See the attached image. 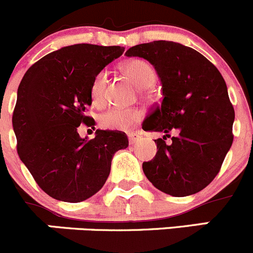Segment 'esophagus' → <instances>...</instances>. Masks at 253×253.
Listing matches in <instances>:
<instances>
[{"label": "esophagus", "instance_id": "1", "mask_svg": "<svg viewBox=\"0 0 253 253\" xmlns=\"http://www.w3.org/2000/svg\"><path fill=\"white\" fill-rule=\"evenodd\" d=\"M127 136H129L130 145L136 144L137 141H140V140H141V136H140V134H137V132H130V134H127Z\"/></svg>", "mask_w": 253, "mask_h": 253}]
</instances>
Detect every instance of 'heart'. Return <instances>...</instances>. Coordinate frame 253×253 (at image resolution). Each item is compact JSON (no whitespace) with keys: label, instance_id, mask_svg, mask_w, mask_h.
I'll return each instance as SVG.
<instances>
[{"label":"heart","instance_id":"1","mask_svg":"<svg viewBox=\"0 0 253 253\" xmlns=\"http://www.w3.org/2000/svg\"><path fill=\"white\" fill-rule=\"evenodd\" d=\"M123 70L135 84L141 88L152 86L156 80V72L147 61L141 59H131L124 62ZM108 81L107 71H99L91 84V99L96 106H103L106 102V87ZM145 112L140 108H123L114 107L99 117V124L104 129L127 130L144 118Z\"/></svg>","mask_w":253,"mask_h":253}]
</instances>
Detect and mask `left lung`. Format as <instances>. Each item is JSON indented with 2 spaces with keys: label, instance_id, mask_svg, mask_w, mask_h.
<instances>
[{
  "label": "left lung",
  "instance_id": "1",
  "mask_svg": "<svg viewBox=\"0 0 253 253\" xmlns=\"http://www.w3.org/2000/svg\"><path fill=\"white\" fill-rule=\"evenodd\" d=\"M126 55L151 62L162 82L161 103L142 129L165 135L155 140V159L142 164L145 176L169 196L198 193L219 173L234 140L235 111L221 74L201 52L174 42L135 45Z\"/></svg>",
  "mask_w": 253,
  "mask_h": 253
}]
</instances>
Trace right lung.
I'll use <instances>...</instances> for the list:
<instances>
[{
    "label": "right lung",
    "mask_w": 253,
    "mask_h": 253,
    "mask_svg": "<svg viewBox=\"0 0 253 253\" xmlns=\"http://www.w3.org/2000/svg\"><path fill=\"white\" fill-rule=\"evenodd\" d=\"M123 46L75 44L52 51L24 74L12 124L17 151L39 187L54 199L79 203L96 194L111 172L112 157L129 145L126 132L97 130L81 139L77 127L91 126V84Z\"/></svg>",
    "instance_id": "obj_1"
}]
</instances>
